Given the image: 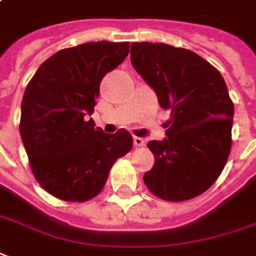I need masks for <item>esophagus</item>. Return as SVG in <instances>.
<instances>
[{
	"instance_id": "obj_1",
	"label": "esophagus",
	"mask_w": 256,
	"mask_h": 256,
	"mask_svg": "<svg viewBox=\"0 0 256 256\" xmlns=\"http://www.w3.org/2000/svg\"><path fill=\"white\" fill-rule=\"evenodd\" d=\"M134 145L135 146H144L145 145V140L140 136H134Z\"/></svg>"
}]
</instances>
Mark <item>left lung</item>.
I'll return each mask as SVG.
<instances>
[{
	"label": "left lung",
	"mask_w": 256,
	"mask_h": 256,
	"mask_svg": "<svg viewBox=\"0 0 256 256\" xmlns=\"http://www.w3.org/2000/svg\"><path fill=\"white\" fill-rule=\"evenodd\" d=\"M134 68L170 110L166 138L149 140L154 168L146 188L168 202L204 193L222 172L231 150L234 104L220 72L197 53L170 44L135 42Z\"/></svg>",
	"instance_id": "1"
}]
</instances>
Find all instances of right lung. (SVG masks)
I'll list each match as a JSON object with an SVG mask.
<instances>
[{
    "label": "right lung",
    "instance_id": "add662e5",
    "mask_svg": "<svg viewBox=\"0 0 256 256\" xmlns=\"http://www.w3.org/2000/svg\"><path fill=\"white\" fill-rule=\"evenodd\" d=\"M130 42H90L62 49L39 66L25 88L20 132L39 184L66 202L100 193L110 169L132 148L121 128L104 134L92 116L108 72L120 66Z\"/></svg>",
    "mask_w": 256,
    "mask_h": 256
}]
</instances>
